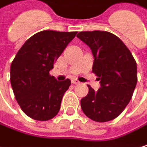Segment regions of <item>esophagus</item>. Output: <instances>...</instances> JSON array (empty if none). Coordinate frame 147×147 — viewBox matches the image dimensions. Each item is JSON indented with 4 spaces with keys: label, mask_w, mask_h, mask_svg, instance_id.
Here are the masks:
<instances>
[{
    "label": "esophagus",
    "mask_w": 147,
    "mask_h": 147,
    "mask_svg": "<svg viewBox=\"0 0 147 147\" xmlns=\"http://www.w3.org/2000/svg\"><path fill=\"white\" fill-rule=\"evenodd\" d=\"M71 83H72L73 84H80L77 79H72V80H71Z\"/></svg>",
    "instance_id": "obj_1"
}]
</instances>
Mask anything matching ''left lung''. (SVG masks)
<instances>
[{
  "label": "left lung",
  "instance_id": "obj_1",
  "mask_svg": "<svg viewBox=\"0 0 147 147\" xmlns=\"http://www.w3.org/2000/svg\"><path fill=\"white\" fill-rule=\"evenodd\" d=\"M77 37L91 50L92 71L98 77L97 91L89 87L81 99L84 115L97 122L119 116L129 103L137 84V64L126 45L115 34L105 31L80 32Z\"/></svg>",
  "mask_w": 147,
  "mask_h": 147
}]
</instances>
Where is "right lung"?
Listing matches in <instances>:
<instances>
[{"label":"right lung","mask_w":147,"mask_h":147,"mask_svg":"<svg viewBox=\"0 0 147 147\" xmlns=\"http://www.w3.org/2000/svg\"><path fill=\"white\" fill-rule=\"evenodd\" d=\"M77 32L41 31L29 38L10 68V81L22 111L36 121L57 115L70 80L57 81L49 72Z\"/></svg>","instance_id":"obj_1"}]
</instances>
